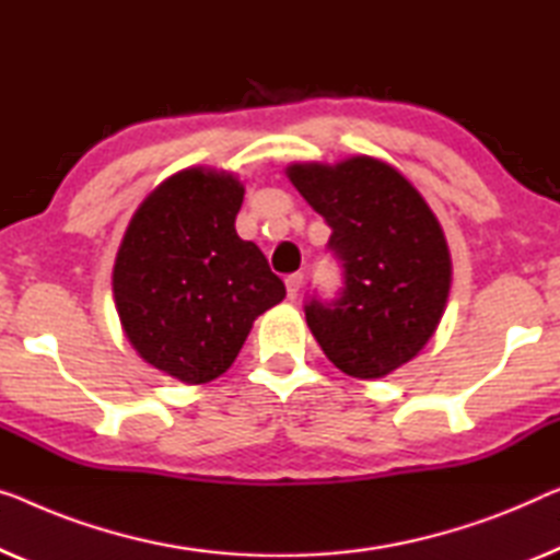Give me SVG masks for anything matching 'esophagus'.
Segmentation results:
<instances>
[{
    "label": "esophagus",
    "mask_w": 560,
    "mask_h": 560,
    "mask_svg": "<svg viewBox=\"0 0 560 560\" xmlns=\"http://www.w3.org/2000/svg\"><path fill=\"white\" fill-rule=\"evenodd\" d=\"M302 283H304V273H289V277H287V296L296 299L299 291H302Z\"/></svg>",
    "instance_id": "34e87169"
}]
</instances>
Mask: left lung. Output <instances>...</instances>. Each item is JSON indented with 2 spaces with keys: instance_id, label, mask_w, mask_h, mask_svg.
Here are the masks:
<instances>
[{
  "instance_id": "1",
  "label": "left lung",
  "mask_w": 560,
  "mask_h": 560,
  "mask_svg": "<svg viewBox=\"0 0 560 560\" xmlns=\"http://www.w3.org/2000/svg\"><path fill=\"white\" fill-rule=\"evenodd\" d=\"M287 175L331 229L327 248L345 279L334 299H306L308 329L349 377H385L428 345L445 312V233L412 183L374 158L299 163Z\"/></svg>"
}]
</instances>
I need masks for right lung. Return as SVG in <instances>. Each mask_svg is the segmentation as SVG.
Masks as SVG:
<instances>
[{"label": "right lung", "instance_id": "1", "mask_svg": "<svg viewBox=\"0 0 560 560\" xmlns=\"http://www.w3.org/2000/svg\"><path fill=\"white\" fill-rule=\"evenodd\" d=\"M241 203L233 175L175 173L132 215L115 258L125 337L148 364L188 385L226 372L256 316L287 296L261 248L238 238Z\"/></svg>", "mask_w": 560, "mask_h": 560}]
</instances>
